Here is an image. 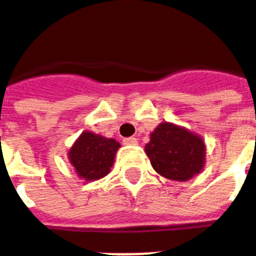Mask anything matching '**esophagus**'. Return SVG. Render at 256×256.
I'll use <instances>...</instances> for the list:
<instances>
[{"instance_id": "1", "label": "esophagus", "mask_w": 256, "mask_h": 256, "mask_svg": "<svg viewBox=\"0 0 256 256\" xmlns=\"http://www.w3.org/2000/svg\"><path fill=\"white\" fill-rule=\"evenodd\" d=\"M122 143L128 144V146H136L138 144V139L136 138H126L122 140Z\"/></svg>"}]
</instances>
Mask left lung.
<instances>
[{"label":"left lung","instance_id":"left-lung-1","mask_svg":"<svg viewBox=\"0 0 256 256\" xmlns=\"http://www.w3.org/2000/svg\"><path fill=\"white\" fill-rule=\"evenodd\" d=\"M146 154L158 174L180 182L198 174L205 163L202 139L170 122H162L151 134Z\"/></svg>","mask_w":256,"mask_h":256}]
</instances>
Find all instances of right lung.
I'll return each instance as SVG.
<instances>
[{
    "instance_id": "obj_1",
    "label": "right lung",
    "mask_w": 256,
    "mask_h": 256,
    "mask_svg": "<svg viewBox=\"0 0 256 256\" xmlns=\"http://www.w3.org/2000/svg\"><path fill=\"white\" fill-rule=\"evenodd\" d=\"M120 143L92 132H84L71 147L68 159L76 174L86 180L102 178L110 172Z\"/></svg>"
}]
</instances>
